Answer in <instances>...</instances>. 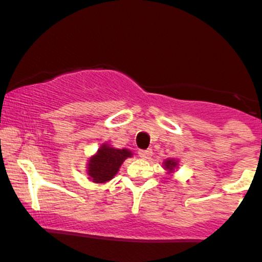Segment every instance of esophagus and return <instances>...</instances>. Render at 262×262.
Instances as JSON below:
<instances>
[{"label": "esophagus", "mask_w": 262, "mask_h": 262, "mask_svg": "<svg viewBox=\"0 0 262 262\" xmlns=\"http://www.w3.org/2000/svg\"><path fill=\"white\" fill-rule=\"evenodd\" d=\"M139 156L143 160H149L150 158L152 156V150L151 149H148V150H139Z\"/></svg>", "instance_id": "obj_1"}]
</instances>
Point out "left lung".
<instances>
[{
	"label": "left lung",
	"mask_w": 262,
	"mask_h": 262,
	"mask_svg": "<svg viewBox=\"0 0 262 262\" xmlns=\"http://www.w3.org/2000/svg\"><path fill=\"white\" fill-rule=\"evenodd\" d=\"M164 167L165 170H167L169 172H173V170L177 167V161L173 160V159H167L164 162Z\"/></svg>",
	"instance_id": "1"
}]
</instances>
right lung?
<instances>
[{
	"instance_id": "add662e5",
	"label": "right lung",
	"mask_w": 262,
	"mask_h": 262,
	"mask_svg": "<svg viewBox=\"0 0 262 262\" xmlns=\"http://www.w3.org/2000/svg\"><path fill=\"white\" fill-rule=\"evenodd\" d=\"M130 156L132 152L128 149H116L107 143L102 144L87 164L89 179L96 183L110 181L118 172L123 161Z\"/></svg>"
}]
</instances>
